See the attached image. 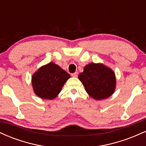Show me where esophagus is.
<instances>
[{
    "instance_id": "34e87169",
    "label": "esophagus",
    "mask_w": 146,
    "mask_h": 146,
    "mask_svg": "<svg viewBox=\"0 0 146 146\" xmlns=\"http://www.w3.org/2000/svg\"><path fill=\"white\" fill-rule=\"evenodd\" d=\"M78 73H77V72H75V73H72L71 75H72V77H73V78H77V77H78Z\"/></svg>"
}]
</instances>
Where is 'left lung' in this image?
<instances>
[{
    "instance_id": "obj_1",
    "label": "left lung",
    "mask_w": 146,
    "mask_h": 146,
    "mask_svg": "<svg viewBox=\"0 0 146 146\" xmlns=\"http://www.w3.org/2000/svg\"><path fill=\"white\" fill-rule=\"evenodd\" d=\"M78 78L83 84L86 93L95 100L108 98L116 88L115 72L102 63L91 62L86 64Z\"/></svg>"
}]
</instances>
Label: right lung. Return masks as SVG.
I'll list each match as a JSON object with an SVG mask.
<instances>
[{
  "label": "right lung",
  "instance_id": "add662e5",
  "mask_svg": "<svg viewBox=\"0 0 146 146\" xmlns=\"http://www.w3.org/2000/svg\"><path fill=\"white\" fill-rule=\"evenodd\" d=\"M70 77L54 62L46 64L38 68L31 77L33 92L42 100H53L59 95Z\"/></svg>",
  "mask_w": 146,
  "mask_h": 146
}]
</instances>
